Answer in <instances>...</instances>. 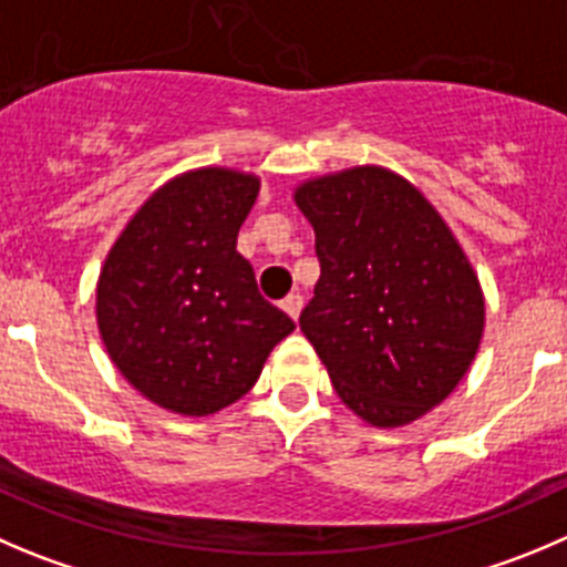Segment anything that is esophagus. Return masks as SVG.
Returning <instances> with one entry per match:
<instances>
[{"instance_id":"obj_1","label":"esophagus","mask_w":567,"mask_h":567,"mask_svg":"<svg viewBox=\"0 0 567 567\" xmlns=\"http://www.w3.org/2000/svg\"><path fill=\"white\" fill-rule=\"evenodd\" d=\"M280 309L287 311V315L292 317V320H298L300 311H303V295H300V292H292V295H289V298L280 300Z\"/></svg>"}]
</instances>
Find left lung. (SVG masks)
<instances>
[{
    "instance_id": "1",
    "label": "left lung",
    "mask_w": 567,
    "mask_h": 567,
    "mask_svg": "<svg viewBox=\"0 0 567 567\" xmlns=\"http://www.w3.org/2000/svg\"><path fill=\"white\" fill-rule=\"evenodd\" d=\"M292 199L320 258L300 331L350 412L375 429L414 423L456 390L482 344L487 309L471 258L386 166L309 177Z\"/></svg>"
}]
</instances>
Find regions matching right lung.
Returning <instances> with one entry per match:
<instances>
[{"label": "right lung", "instance_id": "add662e5", "mask_svg": "<svg viewBox=\"0 0 567 567\" xmlns=\"http://www.w3.org/2000/svg\"><path fill=\"white\" fill-rule=\"evenodd\" d=\"M261 177L197 166L144 199L96 278V326L127 384L183 417L252 390L295 322L261 298L236 236Z\"/></svg>", "mask_w": 567, "mask_h": 567}]
</instances>
